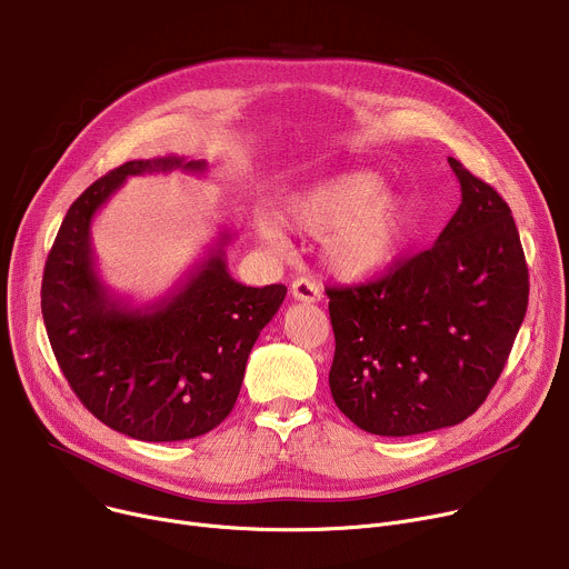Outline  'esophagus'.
I'll use <instances>...</instances> for the list:
<instances>
[{"mask_svg":"<svg viewBox=\"0 0 569 569\" xmlns=\"http://www.w3.org/2000/svg\"><path fill=\"white\" fill-rule=\"evenodd\" d=\"M291 296L293 300H300V303H317L323 293L310 278H298L291 284Z\"/></svg>","mask_w":569,"mask_h":569,"instance_id":"34e87169","label":"esophagus"}]
</instances>
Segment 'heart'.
I'll use <instances>...</instances> for the list:
<instances>
[{
    "label": "heart",
    "instance_id": "b5f03b06",
    "mask_svg": "<svg viewBox=\"0 0 569 569\" xmlns=\"http://www.w3.org/2000/svg\"><path fill=\"white\" fill-rule=\"evenodd\" d=\"M282 220L298 231L323 233L330 269L345 278H370L395 261L407 239L411 204L383 188L377 172L353 170L317 181L287 197ZM261 237L280 246V233L263 224Z\"/></svg>",
    "mask_w": 569,
    "mask_h": 569
}]
</instances>
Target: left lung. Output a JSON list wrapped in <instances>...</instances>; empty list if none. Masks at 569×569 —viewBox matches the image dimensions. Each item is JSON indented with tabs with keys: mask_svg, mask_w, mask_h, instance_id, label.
<instances>
[{
	"mask_svg": "<svg viewBox=\"0 0 569 569\" xmlns=\"http://www.w3.org/2000/svg\"><path fill=\"white\" fill-rule=\"evenodd\" d=\"M461 204L431 248L365 284L328 287L330 392L379 437L459 425L508 362L528 308V266L506 199L448 158Z\"/></svg>",
	"mask_w": 569,
	"mask_h": 569,
	"instance_id": "8db88e82",
	"label": "left lung"
}]
</instances>
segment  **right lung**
Listing matches in <instances>:
<instances>
[{"instance_id":"1","label":"right lung","mask_w":569,"mask_h":569,"mask_svg":"<svg viewBox=\"0 0 569 569\" xmlns=\"http://www.w3.org/2000/svg\"><path fill=\"white\" fill-rule=\"evenodd\" d=\"M204 172V160L164 156L123 162L93 181L66 213L48 254L41 310L61 372L80 402L138 441L202 437L237 405L261 328L284 284L246 287L227 271L222 231L186 282L147 308H130L100 282L89 227L128 177Z\"/></svg>"}]
</instances>
